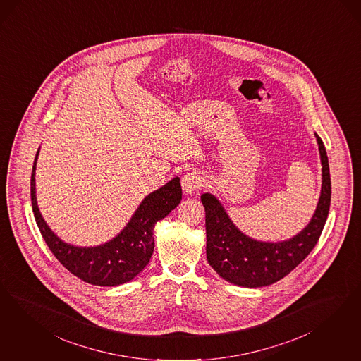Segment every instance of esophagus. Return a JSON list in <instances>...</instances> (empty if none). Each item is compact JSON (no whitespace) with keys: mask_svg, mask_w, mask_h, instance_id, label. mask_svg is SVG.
Returning a JSON list of instances; mask_svg holds the SVG:
<instances>
[{"mask_svg":"<svg viewBox=\"0 0 361 361\" xmlns=\"http://www.w3.org/2000/svg\"><path fill=\"white\" fill-rule=\"evenodd\" d=\"M203 186V176L197 173V171H191L187 173L183 178H182V188L186 194H191L194 192L197 188Z\"/></svg>","mask_w":361,"mask_h":361,"instance_id":"34e87169","label":"esophagus"}]
</instances>
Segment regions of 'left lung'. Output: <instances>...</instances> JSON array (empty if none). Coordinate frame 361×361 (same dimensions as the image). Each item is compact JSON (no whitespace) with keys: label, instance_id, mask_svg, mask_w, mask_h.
<instances>
[{"label":"left lung","instance_id":"obj_1","mask_svg":"<svg viewBox=\"0 0 361 361\" xmlns=\"http://www.w3.org/2000/svg\"><path fill=\"white\" fill-rule=\"evenodd\" d=\"M322 161V192L308 226L291 239L271 243L251 239L233 224L216 197L209 192L200 200L206 211V254L209 266L223 279L242 287L269 286L288 275L314 250L326 224L331 204V176L326 147L314 134Z\"/></svg>","mask_w":361,"mask_h":361}]
</instances>
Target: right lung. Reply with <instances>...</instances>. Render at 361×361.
I'll return each instance as SVG.
<instances>
[{
    "mask_svg": "<svg viewBox=\"0 0 361 361\" xmlns=\"http://www.w3.org/2000/svg\"><path fill=\"white\" fill-rule=\"evenodd\" d=\"M35 154L30 179V197L35 221L47 247L59 263L74 276L101 287H113L134 279L152 259V228L167 216L182 199V187L176 176L142 200L126 227L105 245L75 247L62 242L44 221L35 198Z\"/></svg>",
    "mask_w": 361,
    "mask_h": 361,
    "instance_id": "right-lung-1",
    "label": "right lung"
}]
</instances>
